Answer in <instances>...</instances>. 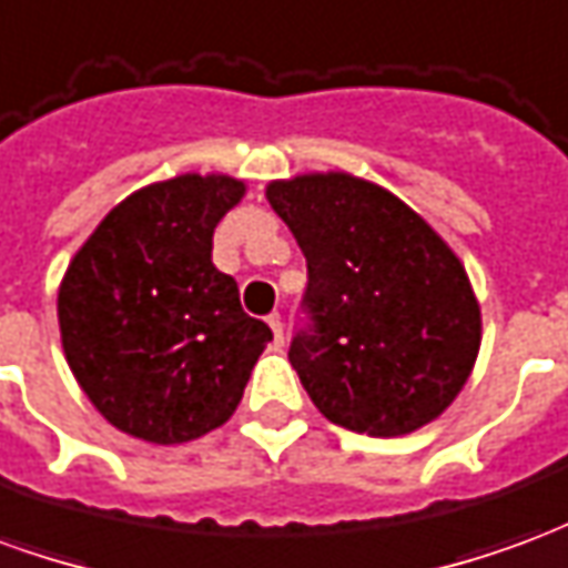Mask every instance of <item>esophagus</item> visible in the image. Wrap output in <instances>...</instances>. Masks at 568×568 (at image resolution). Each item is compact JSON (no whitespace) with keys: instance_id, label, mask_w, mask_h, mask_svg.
Instances as JSON below:
<instances>
[{"instance_id":"obj_1","label":"esophagus","mask_w":568,"mask_h":568,"mask_svg":"<svg viewBox=\"0 0 568 568\" xmlns=\"http://www.w3.org/2000/svg\"><path fill=\"white\" fill-rule=\"evenodd\" d=\"M267 325L273 328V337H276V344H283V316H280V313H271V316H267Z\"/></svg>"}]
</instances>
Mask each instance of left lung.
<instances>
[{
  "label": "left lung",
  "instance_id": "8db88e82",
  "mask_svg": "<svg viewBox=\"0 0 568 568\" xmlns=\"http://www.w3.org/2000/svg\"><path fill=\"white\" fill-rule=\"evenodd\" d=\"M264 194L307 258L313 328L288 362L322 417L371 438L438 419L480 349V304L456 252L358 175L304 173Z\"/></svg>",
  "mask_w": 568,
  "mask_h": 568
}]
</instances>
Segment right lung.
<instances>
[{
	"instance_id": "right-lung-1",
	"label": "right lung",
	"mask_w": 568,
	"mask_h": 568,
	"mask_svg": "<svg viewBox=\"0 0 568 568\" xmlns=\"http://www.w3.org/2000/svg\"><path fill=\"white\" fill-rule=\"evenodd\" d=\"M246 182L182 173L118 203L57 292L75 381L109 423L149 444L224 426L273 332L212 264V234Z\"/></svg>"
}]
</instances>
